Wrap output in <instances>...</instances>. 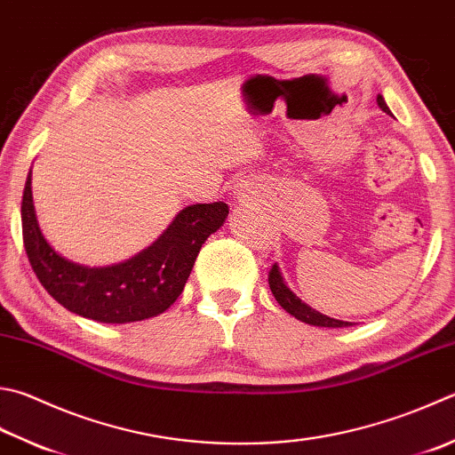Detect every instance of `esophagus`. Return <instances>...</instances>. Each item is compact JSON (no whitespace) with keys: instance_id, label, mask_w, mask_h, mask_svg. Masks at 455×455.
Instances as JSON below:
<instances>
[{"instance_id":"esophagus-1","label":"esophagus","mask_w":455,"mask_h":455,"mask_svg":"<svg viewBox=\"0 0 455 455\" xmlns=\"http://www.w3.org/2000/svg\"><path fill=\"white\" fill-rule=\"evenodd\" d=\"M237 198H239V196H237Z\"/></svg>"}]
</instances>
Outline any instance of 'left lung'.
<instances>
[{"instance_id": "obj_1", "label": "left lung", "mask_w": 455, "mask_h": 455, "mask_svg": "<svg viewBox=\"0 0 455 455\" xmlns=\"http://www.w3.org/2000/svg\"><path fill=\"white\" fill-rule=\"evenodd\" d=\"M376 102H379V107L384 110L387 115H392L390 108L387 105V100H384L382 94L376 97ZM269 287H271V293L273 297L277 299V303L285 308L289 315H293L297 321L307 323V324H313V327H327V329H340V327H353V323L348 321H339V319H332V316H327L316 311V308L308 307L307 303H303L301 299H299L293 291L287 287L285 279H283L281 271H279V265L275 263L269 271Z\"/></svg>"}]
</instances>
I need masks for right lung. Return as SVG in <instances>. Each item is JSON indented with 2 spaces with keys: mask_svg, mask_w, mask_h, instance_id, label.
<instances>
[{
  "mask_svg": "<svg viewBox=\"0 0 455 455\" xmlns=\"http://www.w3.org/2000/svg\"><path fill=\"white\" fill-rule=\"evenodd\" d=\"M228 213L224 202L188 205L147 250L121 263L91 267L57 253L43 235L29 170L21 202L23 245L39 283L57 303L97 323H134L164 313L176 301L204 242L224 226Z\"/></svg>",
  "mask_w": 455,
  "mask_h": 455,
  "instance_id": "right-lung-1",
  "label": "right lung"
}]
</instances>
